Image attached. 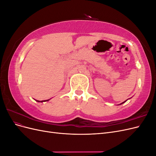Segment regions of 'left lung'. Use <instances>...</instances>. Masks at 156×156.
Returning <instances> with one entry per match:
<instances>
[{
	"label": "left lung",
	"instance_id": "left-lung-1",
	"mask_svg": "<svg viewBox=\"0 0 156 156\" xmlns=\"http://www.w3.org/2000/svg\"><path fill=\"white\" fill-rule=\"evenodd\" d=\"M125 102H126V101H124V102H122V103H121V104H122V103H125Z\"/></svg>",
	"mask_w": 156,
	"mask_h": 156
}]
</instances>
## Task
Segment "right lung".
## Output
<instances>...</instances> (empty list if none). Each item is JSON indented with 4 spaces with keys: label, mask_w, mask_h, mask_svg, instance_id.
<instances>
[{
    "label": "right lung",
    "mask_w": 156,
    "mask_h": 156,
    "mask_svg": "<svg viewBox=\"0 0 156 156\" xmlns=\"http://www.w3.org/2000/svg\"><path fill=\"white\" fill-rule=\"evenodd\" d=\"M37 102H44V101H49V100H44V101H38V100H36Z\"/></svg>",
    "instance_id": "obj_1"
}]
</instances>
